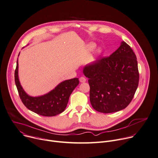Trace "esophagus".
<instances>
[{"label":"esophagus","mask_w":158,"mask_h":158,"mask_svg":"<svg viewBox=\"0 0 158 158\" xmlns=\"http://www.w3.org/2000/svg\"><path fill=\"white\" fill-rule=\"evenodd\" d=\"M85 81H86V79H85V78L84 77H81L79 78V81L81 82H85Z\"/></svg>","instance_id":"1"}]
</instances>
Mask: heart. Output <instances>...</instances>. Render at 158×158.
<instances>
[{"instance_id": "1", "label": "heart", "mask_w": 158, "mask_h": 158, "mask_svg": "<svg viewBox=\"0 0 158 158\" xmlns=\"http://www.w3.org/2000/svg\"><path fill=\"white\" fill-rule=\"evenodd\" d=\"M95 47H96V44H93V43H92V44H90L89 45H88V48H89V50H93Z\"/></svg>"}]
</instances>
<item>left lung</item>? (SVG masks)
I'll return each instance as SVG.
<instances>
[{
  "label": "left lung",
  "mask_w": 158,
  "mask_h": 158,
  "mask_svg": "<svg viewBox=\"0 0 158 158\" xmlns=\"http://www.w3.org/2000/svg\"><path fill=\"white\" fill-rule=\"evenodd\" d=\"M90 102L97 111L109 113L125 108L137 89L139 74L137 57L125 41L110 56L85 65Z\"/></svg>",
  "instance_id": "obj_1"
}]
</instances>
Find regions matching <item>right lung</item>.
Listing matches in <instances>:
<instances>
[{
	"mask_svg": "<svg viewBox=\"0 0 158 158\" xmlns=\"http://www.w3.org/2000/svg\"><path fill=\"white\" fill-rule=\"evenodd\" d=\"M14 77L19 97L24 106L30 110L45 117L55 116L63 112L71 93L79 83L78 78L66 80L46 94L37 97L30 96L24 91L19 80L18 60Z\"/></svg>",
	"mask_w": 158,
	"mask_h": 158,
	"instance_id": "add662e5",
	"label": "right lung"
}]
</instances>
